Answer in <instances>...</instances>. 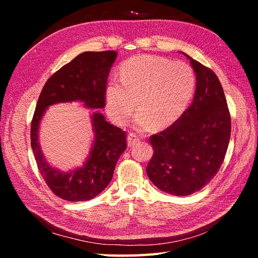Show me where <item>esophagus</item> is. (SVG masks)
Here are the masks:
<instances>
[{"instance_id":"1","label":"esophagus","mask_w":258,"mask_h":258,"mask_svg":"<svg viewBox=\"0 0 258 258\" xmlns=\"http://www.w3.org/2000/svg\"><path fill=\"white\" fill-rule=\"evenodd\" d=\"M139 140H140V138H139V136L138 135H136V134H130L128 135V138H127V142H128V145L129 146H132V145H135L136 143H138L139 142Z\"/></svg>"}]
</instances>
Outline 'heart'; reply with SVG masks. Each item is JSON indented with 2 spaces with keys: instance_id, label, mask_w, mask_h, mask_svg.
I'll use <instances>...</instances> for the list:
<instances>
[{
  "instance_id": "b5f03b06",
  "label": "heart",
  "mask_w": 258,
  "mask_h": 258,
  "mask_svg": "<svg viewBox=\"0 0 258 258\" xmlns=\"http://www.w3.org/2000/svg\"><path fill=\"white\" fill-rule=\"evenodd\" d=\"M119 81L106 85V110L118 124H126L136 106L140 129L166 127L184 112L192 96L196 76L182 61L142 54L123 61Z\"/></svg>"
}]
</instances>
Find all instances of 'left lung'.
Masks as SVG:
<instances>
[{"label":"left lung","instance_id":"left-lung-1","mask_svg":"<svg viewBox=\"0 0 258 258\" xmlns=\"http://www.w3.org/2000/svg\"><path fill=\"white\" fill-rule=\"evenodd\" d=\"M188 58L197 79L194 101L170 127L150 137L154 154L146 167L153 184L174 196L198 191L215 176L231 132L220 80L212 70Z\"/></svg>","mask_w":258,"mask_h":258}]
</instances>
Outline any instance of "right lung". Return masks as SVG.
Wrapping results in <instances>:
<instances>
[{
	"instance_id": "1",
	"label": "right lung",
	"mask_w": 258,
	"mask_h": 258,
	"mask_svg": "<svg viewBox=\"0 0 258 258\" xmlns=\"http://www.w3.org/2000/svg\"><path fill=\"white\" fill-rule=\"evenodd\" d=\"M114 50L86 51L53 73L38 97L31 121V147L38 171L50 190L67 201H87L105 189L113 177L115 166L127 148L126 131L113 126L100 113L92 115L95 142L83 168L62 173L51 168L38 145L37 130L46 108L59 102L80 100L90 108L105 106L107 77L117 58Z\"/></svg>"
}]
</instances>
